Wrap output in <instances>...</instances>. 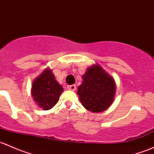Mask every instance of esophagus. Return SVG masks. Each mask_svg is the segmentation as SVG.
<instances>
[{"label": "esophagus", "instance_id": "esophagus-1", "mask_svg": "<svg viewBox=\"0 0 154 154\" xmlns=\"http://www.w3.org/2000/svg\"><path fill=\"white\" fill-rule=\"evenodd\" d=\"M67 88L68 90H71V91H75L76 86L75 85H70V86H67Z\"/></svg>", "mask_w": 154, "mask_h": 154}]
</instances>
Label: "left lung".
<instances>
[{"label":"left lung","instance_id":"obj_1","mask_svg":"<svg viewBox=\"0 0 154 154\" xmlns=\"http://www.w3.org/2000/svg\"><path fill=\"white\" fill-rule=\"evenodd\" d=\"M82 78L77 94L87 110L101 112L111 106L116 91V82L111 75L100 65L94 64L87 68Z\"/></svg>","mask_w":154,"mask_h":154}]
</instances>
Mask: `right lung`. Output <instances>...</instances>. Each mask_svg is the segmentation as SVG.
<instances>
[{
	"instance_id": "obj_1",
	"label": "right lung",
	"mask_w": 154,
	"mask_h": 154,
	"mask_svg": "<svg viewBox=\"0 0 154 154\" xmlns=\"http://www.w3.org/2000/svg\"><path fill=\"white\" fill-rule=\"evenodd\" d=\"M63 91L62 85L55 80L52 70L47 68L33 80L31 87V95L39 108L48 110L59 101Z\"/></svg>"
}]
</instances>
